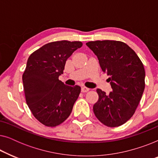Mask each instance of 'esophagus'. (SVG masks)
Returning <instances> with one entry per match:
<instances>
[{"mask_svg":"<svg viewBox=\"0 0 158 158\" xmlns=\"http://www.w3.org/2000/svg\"><path fill=\"white\" fill-rule=\"evenodd\" d=\"M89 90H90L89 88H88L86 87H82V88H81V90L83 93H86V92L89 91Z\"/></svg>","mask_w":158,"mask_h":158,"instance_id":"34e87169","label":"esophagus"}]
</instances>
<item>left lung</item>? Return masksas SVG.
Here are the masks:
<instances>
[{"label": "left lung", "mask_w": 158, "mask_h": 158, "mask_svg": "<svg viewBox=\"0 0 158 158\" xmlns=\"http://www.w3.org/2000/svg\"><path fill=\"white\" fill-rule=\"evenodd\" d=\"M86 45L97 56L103 72L110 76L112 88L109 94L96 90L95 116L106 126L119 127L130 119L141 100L145 86L143 64L135 52L120 41H92Z\"/></svg>", "instance_id": "8db88e82"}]
</instances>
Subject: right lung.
Masks as SVG:
<instances>
[{"instance_id":"right-lung-1","label":"right lung","mask_w":158,"mask_h":158,"mask_svg":"<svg viewBox=\"0 0 158 158\" xmlns=\"http://www.w3.org/2000/svg\"><path fill=\"white\" fill-rule=\"evenodd\" d=\"M82 46L78 41L49 42L28 58L22 76L26 101L34 117L45 126H58L72 112L81 88L64 85L59 76L68 57Z\"/></svg>"}]
</instances>
